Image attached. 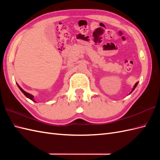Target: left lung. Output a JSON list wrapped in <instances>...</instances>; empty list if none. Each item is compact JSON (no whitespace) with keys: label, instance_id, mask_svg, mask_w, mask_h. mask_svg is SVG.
<instances>
[{"label":"left lung","instance_id":"left-lung-1","mask_svg":"<svg viewBox=\"0 0 160 160\" xmlns=\"http://www.w3.org/2000/svg\"><path fill=\"white\" fill-rule=\"evenodd\" d=\"M137 85H138V82H137V83H136V84H135V85H134V87H133V89H132V91H133V90H134V89H135V87H137ZM132 91H131V92H132Z\"/></svg>","mask_w":160,"mask_h":160}]
</instances>
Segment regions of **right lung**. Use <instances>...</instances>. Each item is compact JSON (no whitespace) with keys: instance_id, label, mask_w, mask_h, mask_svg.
<instances>
[{"instance_id":"right-lung-1","label":"right lung","mask_w":160,"mask_h":160,"mask_svg":"<svg viewBox=\"0 0 160 160\" xmlns=\"http://www.w3.org/2000/svg\"><path fill=\"white\" fill-rule=\"evenodd\" d=\"M18 87H19V89H20V91H22V92L24 93V95H25V96L27 97V98H29L30 100H32V101H33V102H35V100H34V99H33V96H32V95H31L30 93H27L26 91H24L22 89H21V88H20V87L19 86V85H18Z\"/></svg>"}]
</instances>
